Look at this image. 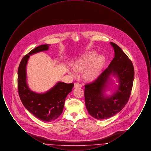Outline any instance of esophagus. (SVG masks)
Returning a JSON list of instances; mask_svg holds the SVG:
<instances>
[{"instance_id":"1","label":"esophagus","mask_w":151,"mask_h":151,"mask_svg":"<svg viewBox=\"0 0 151 151\" xmlns=\"http://www.w3.org/2000/svg\"><path fill=\"white\" fill-rule=\"evenodd\" d=\"M82 86L81 84H80L79 83H75L74 84V87L75 88H81Z\"/></svg>"}]
</instances>
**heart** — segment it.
I'll return each instance as SVG.
<instances>
[{"label": "heart", "mask_w": 151, "mask_h": 151, "mask_svg": "<svg viewBox=\"0 0 151 151\" xmlns=\"http://www.w3.org/2000/svg\"><path fill=\"white\" fill-rule=\"evenodd\" d=\"M96 55L97 54L95 52H90L79 58L73 64V70L77 72L83 71L92 62L86 69L85 76L89 80L96 79L99 76L105 60L104 56L99 55L95 58ZM71 74L75 75L73 73Z\"/></svg>", "instance_id": "obj_1"}]
</instances>
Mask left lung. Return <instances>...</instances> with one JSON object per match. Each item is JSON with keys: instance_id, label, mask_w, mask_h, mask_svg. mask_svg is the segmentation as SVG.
Listing matches in <instances>:
<instances>
[{"instance_id": "obj_1", "label": "left lung", "mask_w": 151, "mask_h": 151, "mask_svg": "<svg viewBox=\"0 0 151 151\" xmlns=\"http://www.w3.org/2000/svg\"><path fill=\"white\" fill-rule=\"evenodd\" d=\"M110 43L114 50V58L97 79L85 85L86 109L97 119H107L121 111L129 100L133 86L134 68L131 60L119 46ZM111 74L117 77L119 86L109 97L104 96V90Z\"/></svg>"}]
</instances>
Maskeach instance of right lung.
Segmentation results:
<instances>
[{
	"mask_svg": "<svg viewBox=\"0 0 151 151\" xmlns=\"http://www.w3.org/2000/svg\"><path fill=\"white\" fill-rule=\"evenodd\" d=\"M50 45H40L22 58L18 68V92L23 105L40 120L51 122L62 113L66 97L72 91L73 83L58 82L44 93H37L29 89L27 83L26 67L30 55L47 50Z\"/></svg>",
	"mask_w": 151,
	"mask_h": 151,
	"instance_id": "add662e5",
	"label": "right lung"
}]
</instances>
